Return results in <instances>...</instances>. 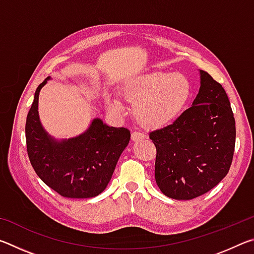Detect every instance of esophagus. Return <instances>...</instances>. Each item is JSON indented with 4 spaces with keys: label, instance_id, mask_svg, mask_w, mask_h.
Listing matches in <instances>:
<instances>
[{
    "label": "esophagus",
    "instance_id": "1",
    "mask_svg": "<svg viewBox=\"0 0 254 254\" xmlns=\"http://www.w3.org/2000/svg\"><path fill=\"white\" fill-rule=\"evenodd\" d=\"M144 137H145L144 133L140 132V131H133L132 134H131V139L133 141H139L141 139H144Z\"/></svg>",
    "mask_w": 254,
    "mask_h": 254
}]
</instances>
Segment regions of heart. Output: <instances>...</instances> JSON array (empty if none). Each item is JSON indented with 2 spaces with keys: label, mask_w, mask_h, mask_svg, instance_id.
Wrapping results in <instances>:
<instances>
[{
  "label": "heart",
  "mask_w": 254,
  "mask_h": 254,
  "mask_svg": "<svg viewBox=\"0 0 254 254\" xmlns=\"http://www.w3.org/2000/svg\"><path fill=\"white\" fill-rule=\"evenodd\" d=\"M190 83L177 72L152 71L133 77L123 86L122 95L134 104L137 121L148 127H159L170 123L183 111L190 96ZM107 105L121 110L117 98L107 97Z\"/></svg>",
  "instance_id": "obj_1"
}]
</instances>
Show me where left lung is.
Returning <instances> with one entry per match:
<instances>
[{
	"instance_id": "8db88e82",
	"label": "left lung",
	"mask_w": 254,
	"mask_h": 254,
	"mask_svg": "<svg viewBox=\"0 0 254 254\" xmlns=\"http://www.w3.org/2000/svg\"><path fill=\"white\" fill-rule=\"evenodd\" d=\"M192 106L176 121L150 132L156 145L154 177L162 194L192 199L214 188L229 173L235 147V120L220 83L199 70Z\"/></svg>"
}]
</instances>
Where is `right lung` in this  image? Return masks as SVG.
<instances>
[{"label": "right lung", "mask_w": 254, "mask_h": 254, "mask_svg": "<svg viewBox=\"0 0 254 254\" xmlns=\"http://www.w3.org/2000/svg\"><path fill=\"white\" fill-rule=\"evenodd\" d=\"M38 86L25 122L30 162L36 174L59 195L67 198H91L106 188L131 133L126 127H109L94 119L83 134L58 141L41 126L38 113Z\"/></svg>", "instance_id": "1"}]
</instances>
